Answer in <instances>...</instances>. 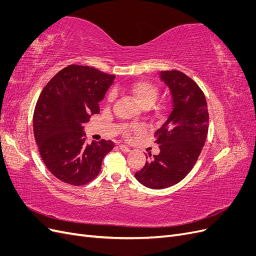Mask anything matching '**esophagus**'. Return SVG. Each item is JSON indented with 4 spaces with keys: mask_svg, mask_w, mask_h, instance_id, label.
<instances>
[{
    "mask_svg": "<svg viewBox=\"0 0 256 256\" xmlns=\"http://www.w3.org/2000/svg\"><path fill=\"white\" fill-rule=\"evenodd\" d=\"M120 150H122V152H130V148L128 146H126V145H124V144H120Z\"/></svg>",
    "mask_w": 256,
    "mask_h": 256,
    "instance_id": "esophagus-1",
    "label": "esophagus"
}]
</instances>
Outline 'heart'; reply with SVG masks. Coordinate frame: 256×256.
Returning a JSON list of instances; mask_svg holds the SVG:
<instances>
[{
    "mask_svg": "<svg viewBox=\"0 0 256 256\" xmlns=\"http://www.w3.org/2000/svg\"><path fill=\"white\" fill-rule=\"evenodd\" d=\"M125 90L134 98L138 104L142 106L143 109H150V108H152L154 102H156L159 95V88L157 85L148 80H140L130 85H127V86H125ZM113 99L114 92H110L106 96V102H112ZM157 114H160V111H157ZM138 130V129L134 127L127 128L126 134L127 136H130Z\"/></svg>",
    "mask_w": 256,
    "mask_h": 256,
    "instance_id": "b5f03b06",
    "label": "heart"
}]
</instances>
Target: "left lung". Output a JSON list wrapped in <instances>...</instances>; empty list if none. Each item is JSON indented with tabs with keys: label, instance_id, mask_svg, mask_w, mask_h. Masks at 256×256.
<instances>
[{
	"label": "left lung",
	"instance_id": "8db88e82",
	"mask_svg": "<svg viewBox=\"0 0 256 256\" xmlns=\"http://www.w3.org/2000/svg\"><path fill=\"white\" fill-rule=\"evenodd\" d=\"M172 94V109L166 122L154 132L160 152L146 161L134 174L150 189L176 184L194 166L206 141L209 116L203 90L180 70L160 72Z\"/></svg>",
	"mask_w": 256,
	"mask_h": 256
}]
</instances>
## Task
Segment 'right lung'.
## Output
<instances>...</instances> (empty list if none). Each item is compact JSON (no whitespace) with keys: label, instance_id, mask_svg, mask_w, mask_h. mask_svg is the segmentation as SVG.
<instances>
[{"label":"right lung","instance_id":"obj_1","mask_svg":"<svg viewBox=\"0 0 256 256\" xmlns=\"http://www.w3.org/2000/svg\"><path fill=\"white\" fill-rule=\"evenodd\" d=\"M114 74L82 65L62 69L42 90L33 115V131L40 157L60 180L83 186L96 178L112 141L86 143L82 125L99 113V102Z\"/></svg>","mask_w":256,"mask_h":256}]
</instances>
